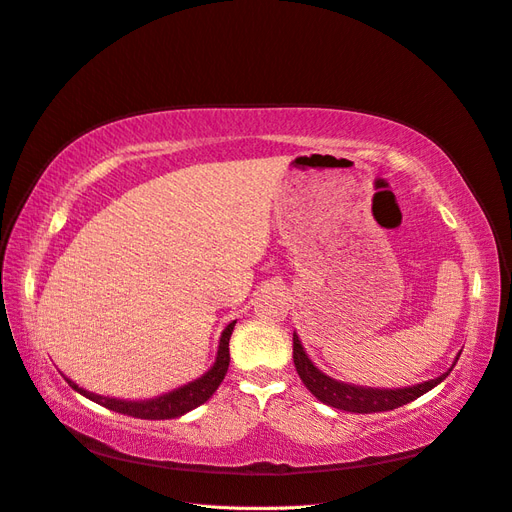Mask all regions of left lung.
Wrapping results in <instances>:
<instances>
[{
  "label": "left lung",
  "instance_id": "1",
  "mask_svg": "<svg viewBox=\"0 0 512 512\" xmlns=\"http://www.w3.org/2000/svg\"><path fill=\"white\" fill-rule=\"evenodd\" d=\"M459 354L461 352H457L453 365L448 367L438 378L425 380L421 384H412V386H401V389H374V386L342 382V380H335V378L324 374V371L318 369L314 365V361L307 356L297 331L292 333L294 367H297V374L303 380V384L307 386V391L312 393L316 399H320L322 404H327L337 410L356 412V414L395 410L399 406L410 404V401H414L416 397L429 393L433 386H438L442 380H446L448 374H451L455 363L459 361Z\"/></svg>",
  "mask_w": 512,
  "mask_h": 512
}]
</instances>
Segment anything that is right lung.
I'll use <instances>...</instances> for the list:
<instances>
[{"label": "right lung", "instance_id": "add662e5", "mask_svg": "<svg viewBox=\"0 0 512 512\" xmlns=\"http://www.w3.org/2000/svg\"><path fill=\"white\" fill-rule=\"evenodd\" d=\"M237 320H232L230 324H226V329L220 335V344H218V354H215L213 365L205 371L203 376H198L196 380L185 382L173 391H166L162 395L149 397V399H117V397H106V395H98L94 391H87L83 386H79L76 382H72L68 376H64V380L72 386L76 393H81L83 397L96 401V404L126 414V416H134V418H145V421H164V418H177L188 414L190 410L203 406L205 401L218 391V386L222 384L226 371H228V363H230V352H228V342L232 329H235Z\"/></svg>", "mask_w": 512, "mask_h": 512}]
</instances>
